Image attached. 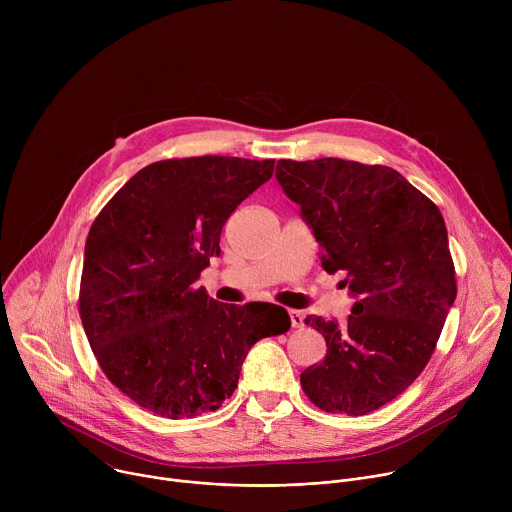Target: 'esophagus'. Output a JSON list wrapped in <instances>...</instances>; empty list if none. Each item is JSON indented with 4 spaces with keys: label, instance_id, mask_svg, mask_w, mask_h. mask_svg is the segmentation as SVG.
I'll use <instances>...</instances> for the list:
<instances>
[{
    "label": "esophagus",
    "instance_id": "esophagus-1",
    "mask_svg": "<svg viewBox=\"0 0 512 512\" xmlns=\"http://www.w3.org/2000/svg\"><path fill=\"white\" fill-rule=\"evenodd\" d=\"M289 320H291V326L294 328H302L304 326V314L298 312V310H289Z\"/></svg>",
    "mask_w": 512,
    "mask_h": 512
}]
</instances>
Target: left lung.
<instances>
[{"label":"left lung","mask_w":512,"mask_h":512,"mask_svg":"<svg viewBox=\"0 0 512 512\" xmlns=\"http://www.w3.org/2000/svg\"><path fill=\"white\" fill-rule=\"evenodd\" d=\"M275 178L354 298L342 324L306 318L328 350L302 373L304 393L322 411L367 415L419 377L456 300L444 216L387 166L279 160Z\"/></svg>","instance_id":"8db88e82"}]
</instances>
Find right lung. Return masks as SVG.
Segmentation results:
<instances>
[{
    "label": "right lung",
    "mask_w": 512,
    "mask_h": 512,
    "mask_svg": "<svg viewBox=\"0 0 512 512\" xmlns=\"http://www.w3.org/2000/svg\"><path fill=\"white\" fill-rule=\"evenodd\" d=\"M273 160L202 156L145 166L89 231L81 320L107 379L139 407L182 419L216 411L251 346L289 330L283 308L229 306L196 287L233 210Z\"/></svg>",
    "instance_id": "right-lung-1"
}]
</instances>
